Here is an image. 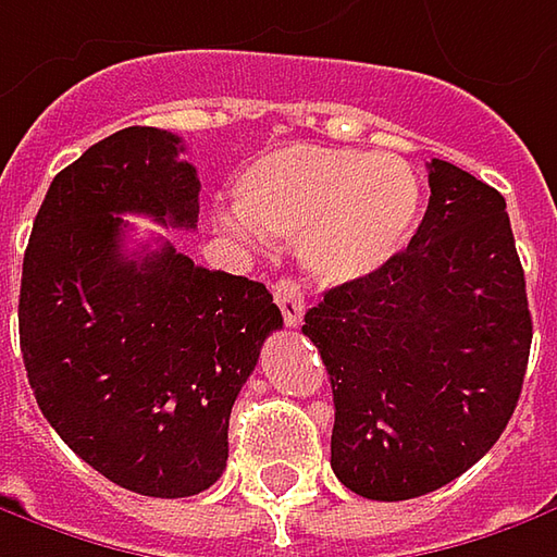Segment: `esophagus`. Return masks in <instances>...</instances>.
<instances>
[{"label": "esophagus", "instance_id": "obj_1", "mask_svg": "<svg viewBox=\"0 0 557 557\" xmlns=\"http://www.w3.org/2000/svg\"><path fill=\"white\" fill-rule=\"evenodd\" d=\"M274 299H277L280 314H283L286 326L302 324L305 296H302V286H299L296 280H293V277L277 280V286H274Z\"/></svg>", "mask_w": 557, "mask_h": 557}]
</instances>
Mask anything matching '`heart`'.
Segmentation results:
<instances>
[{
	"instance_id": "1",
	"label": "heart",
	"mask_w": 557,
	"mask_h": 557,
	"mask_svg": "<svg viewBox=\"0 0 557 557\" xmlns=\"http://www.w3.org/2000/svg\"><path fill=\"white\" fill-rule=\"evenodd\" d=\"M239 214L255 231L299 239L305 271L321 283H351L405 249L421 218V183L396 156L330 146H280L233 181ZM224 227L246 233L239 218Z\"/></svg>"
}]
</instances>
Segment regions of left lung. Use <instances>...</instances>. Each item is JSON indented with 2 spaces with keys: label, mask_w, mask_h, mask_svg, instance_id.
Instances as JSON below:
<instances>
[{
  "label": "left lung",
  "mask_w": 557,
  "mask_h": 557,
  "mask_svg": "<svg viewBox=\"0 0 557 557\" xmlns=\"http://www.w3.org/2000/svg\"><path fill=\"white\" fill-rule=\"evenodd\" d=\"M426 171L408 249L326 289L302 324L333 389V473L376 502L426 496L496 446L533 339L502 193L440 158Z\"/></svg>",
  "instance_id": "obj_1"
}]
</instances>
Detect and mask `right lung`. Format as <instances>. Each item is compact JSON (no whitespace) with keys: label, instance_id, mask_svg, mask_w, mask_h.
<instances>
[{"label":"right lung","instance_id":"1","mask_svg":"<svg viewBox=\"0 0 557 557\" xmlns=\"http://www.w3.org/2000/svg\"><path fill=\"white\" fill-rule=\"evenodd\" d=\"M181 136L127 127L49 186L21 274V355L39 411L89 468L156 498L227 468L231 408L283 314L264 283L171 243L127 255L124 214L193 231L199 177Z\"/></svg>","mask_w":557,"mask_h":557}]
</instances>
